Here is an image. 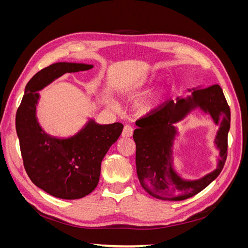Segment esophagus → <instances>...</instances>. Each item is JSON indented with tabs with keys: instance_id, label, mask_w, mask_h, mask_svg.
I'll list each match as a JSON object with an SVG mask.
<instances>
[{
	"instance_id": "obj_1",
	"label": "esophagus",
	"mask_w": 248,
	"mask_h": 248,
	"mask_svg": "<svg viewBox=\"0 0 248 248\" xmlns=\"http://www.w3.org/2000/svg\"><path fill=\"white\" fill-rule=\"evenodd\" d=\"M133 134V128L129 125H126L122 131V137L123 138H130Z\"/></svg>"
}]
</instances>
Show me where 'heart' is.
<instances>
[{
    "mask_svg": "<svg viewBox=\"0 0 248 248\" xmlns=\"http://www.w3.org/2000/svg\"><path fill=\"white\" fill-rule=\"evenodd\" d=\"M146 85H147V82H140V84L137 88L141 90L142 88L146 87ZM161 98H162V95L160 93H157L155 95L148 97L147 99L142 100L141 102L139 103V106L137 108L138 112L140 115L149 114V112H151L152 110H154L157 107H158V104H159Z\"/></svg>",
    "mask_w": 248,
    "mask_h": 248,
    "instance_id": "obj_1",
    "label": "heart"
}]
</instances>
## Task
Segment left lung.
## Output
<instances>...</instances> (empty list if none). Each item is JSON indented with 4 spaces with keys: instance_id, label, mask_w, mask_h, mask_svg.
I'll return each mask as SVG.
<instances>
[{
    "instance_id": "obj_1",
    "label": "left lung",
    "mask_w": 248,
    "mask_h": 248,
    "mask_svg": "<svg viewBox=\"0 0 248 248\" xmlns=\"http://www.w3.org/2000/svg\"><path fill=\"white\" fill-rule=\"evenodd\" d=\"M199 106L209 112L220 126L216 143L221 158L217 170L199 180L187 182L172 169V141L176 134L173 123ZM230 107L218 85L194 90L187 98L163 102L140 118L133 132L137 145L136 163L139 181L150 196L162 201H183L196 196L215 180L223 169L228 155Z\"/></svg>"
}]
</instances>
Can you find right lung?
I'll use <instances>...</instances> for the list:
<instances>
[{"instance_id":"obj_1","label":"right lung","mask_w":248,"mask_h":248,"mask_svg":"<svg viewBox=\"0 0 248 248\" xmlns=\"http://www.w3.org/2000/svg\"><path fill=\"white\" fill-rule=\"evenodd\" d=\"M91 68L93 65L66 62L43 68L27 84L16 111V133L25 170L37 187L55 198L81 199L96 188L103 157L124 127L118 122L99 125L90 120L76 136L57 139L44 132L37 121V91L65 73Z\"/></svg>"}]
</instances>
